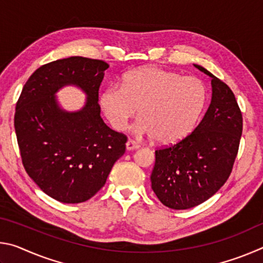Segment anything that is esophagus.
<instances>
[{
    "mask_svg": "<svg viewBox=\"0 0 263 263\" xmlns=\"http://www.w3.org/2000/svg\"><path fill=\"white\" fill-rule=\"evenodd\" d=\"M139 148V144H137L135 140H127L126 141V149L127 151H133V149H137Z\"/></svg>",
    "mask_w": 263,
    "mask_h": 263,
    "instance_id": "34e87169",
    "label": "esophagus"
}]
</instances>
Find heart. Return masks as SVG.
Segmentation results:
<instances>
[{
    "label": "heart",
    "instance_id": "obj_1",
    "mask_svg": "<svg viewBox=\"0 0 263 263\" xmlns=\"http://www.w3.org/2000/svg\"><path fill=\"white\" fill-rule=\"evenodd\" d=\"M205 101L206 89L201 80L154 66L126 73L121 87L110 86L100 97L101 108L115 130H125L138 109L141 117L133 130L162 145L175 144L189 135Z\"/></svg>",
    "mask_w": 263,
    "mask_h": 263
}]
</instances>
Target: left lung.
I'll return each mask as SVG.
<instances>
[{
	"mask_svg": "<svg viewBox=\"0 0 263 263\" xmlns=\"http://www.w3.org/2000/svg\"><path fill=\"white\" fill-rule=\"evenodd\" d=\"M212 96L197 127L175 145L155 151L152 189L163 205L185 210L205 202L232 172L242 133V115L233 91L212 73Z\"/></svg>",
	"mask_w": 263,
	"mask_h": 263,
	"instance_id": "1",
	"label": "left lung"
}]
</instances>
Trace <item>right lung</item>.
<instances>
[{
	"mask_svg": "<svg viewBox=\"0 0 263 263\" xmlns=\"http://www.w3.org/2000/svg\"><path fill=\"white\" fill-rule=\"evenodd\" d=\"M108 68L104 61L83 57L52 61L31 75L16 104L15 131L25 171L61 203L91 198L125 153L126 136L101 117L99 89ZM66 85L86 94L80 110L66 111L57 102L55 94Z\"/></svg>",
	"mask_w": 263,
	"mask_h": 263,
	"instance_id": "add662e5",
	"label": "right lung"
}]
</instances>
